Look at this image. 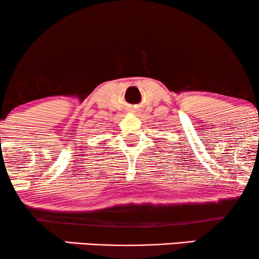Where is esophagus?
Instances as JSON below:
<instances>
[{"label": "esophagus", "instance_id": "34e87169", "mask_svg": "<svg viewBox=\"0 0 259 259\" xmlns=\"http://www.w3.org/2000/svg\"><path fill=\"white\" fill-rule=\"evenodd\" d=\"M130 111H131V113H132V114H138L139 110H137V109H131Z\"/></svg>", "mask_w": 259, "mask_h": 259}]
</instances>
